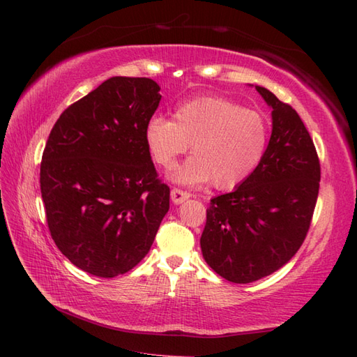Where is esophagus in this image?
I'll return each mask as SVG.
<instances>
[{
	"mask_svg": "<svg viewBox=\"0 0 357 357\" xmlns=\"http://www.w3.org/2000/svg\"><path fill=\"white\" fill-rule=\"evenodd\" d=\"M170 198H172L173 204H183L184 201L190 198V193L181 190V188H173L170 193Z\"/></svg>",
	"mask_w": 357,
	"mask_h": 357,
	"instance_id": "esophagus-1",
	"label": "esophagus"
}]
</instances>
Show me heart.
Instances as JSON below:
<instances>
[{
    "label": "heart",
    "instance_id": "1",
    "mask_svg": "<svg viewBox=\"0 0 357 357\" xmlns=\"http://www.w3.org/2000/svg\"><path fill=\"white\" fill-rule=\"evenodd\" d=\"M151 159L172 169L192 146V158L170 173L178 184L233 188L261 164L268 144L267 121L257 112L221 96H201L181 104L173 119L153 116L144 128Z\"/></svg>",
    "mask_w": 357,
    "mask_h": 357
}]
</instances>
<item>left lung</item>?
Here are the masks:
<instances>
[{"label":"left lung","mask_w":357,"mask_h":357,"mask_svg":"<svg viewBox=\"0 0 357 357\" xmlns=\"http://www.w3.org/2000/svg\"><path fill=\"white\" fill-rule=\"evenodd\" d=\"M256 90L271 107L267 150L244 183L210 201L201 236L204 259L234 284L255 282L291 259L319 193V158L301 116L270 90Z\"/></svg>","instance_id":"8db88e82"}]
</instances>
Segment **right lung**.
I'll return each mask as SVG.
<instances>
[{
	"label": "right lung",
	"instance_id": "add662e5",
	"mask_svg": "<svg viewBox=\"0 0 357 357\" xmlns=\"http://www.w3.org/2000/svg\"><path fill=\"white\" fill-rule=\"evenodd\" d=\"M159 90L150 78H109L61 113L45 144L40 183L52 239L93 276L138 265L169 211L170 188L144 141Z\"/></svg>",
	"mask_w": 357,
	"mask_h": 357
}]
</instances>
